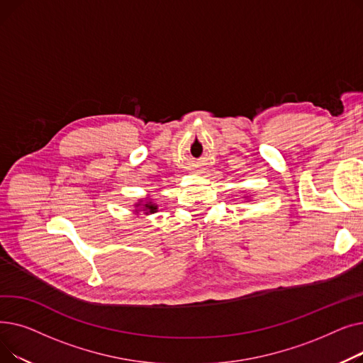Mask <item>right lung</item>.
Listing matches in <instances>:
<instances>
[{"instance_id":"obj_1","label":"right lung","mask_w":363,"mask_h":363,"mask_svg":"<svg viewBox=\"0 0 363 363\" xmlns=\"http://www.w3.org/2000/svg\"><path fill=\"white\" fill-rule=\"evenodd\" d=\"M143 206L147 208V211H148L150 213H155L156 208H157L155 204H151V203H147V204H143Z\"/></svg>"}]
</instances>
